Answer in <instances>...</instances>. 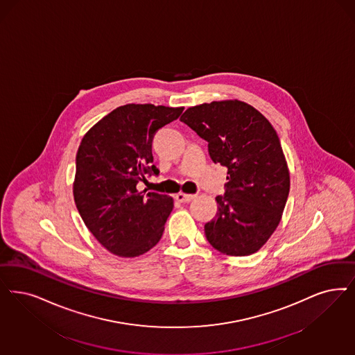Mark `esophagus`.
Instances as JSON below:
<instances>
[{
  "label": "esophagus",
  "mask_w": 355,
  "mask_h": 355,
  "mask_svg": "<svg viewBox=\"0 0 355 355\" xmlns=\"http://www.w3.org/2000/svg\"><path fill=\"white\" fill-rule=\"evenodd\" d=\"M196 196V194H184V193H178V194L175 196V199H177L178 202H181V203H189V202H190V200H193Z\"/></svg>",
  "instance_id": "esophagus-1"
}]
</instances>
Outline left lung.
<instances>
[{
  "instance_id": "left-lung-1",
  "label": "left lung",
  "mask_w": 355,
  "mask_h": 355,
  "mask_svg": "<svg viewBox=\"0 0 355 355\" xmlns=\"http://www.w3.org/2000/svg\"><path fill=\"white\" fill-rule=\"evenodd\" d=\"M208 143L212 161L228 168L225 194L205 225L208 243L223 254L256 253L277 230L290 193V171L279 137L253 106L214 101L181 116Z\"/></svg>"
}]
</instances>
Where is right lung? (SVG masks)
Here are the masks:
<instances>
[{"label":"right lung","instance_id":"obj_1","mask_svg":"<svg viewBox=\"0 0 355 355\" xmlns=\"http://www.w3.org/2000/svg\"><path fill=\"white\" fill-rule=\"evenodd\" d=\"M184 107L124 105L96 123L76 155L73 196L87 230L118 257H137L157 244L173 198L139 191L152 162L153 136Z\"/></svg>","mask_w":355,"mask_h":355}]
</instances>
